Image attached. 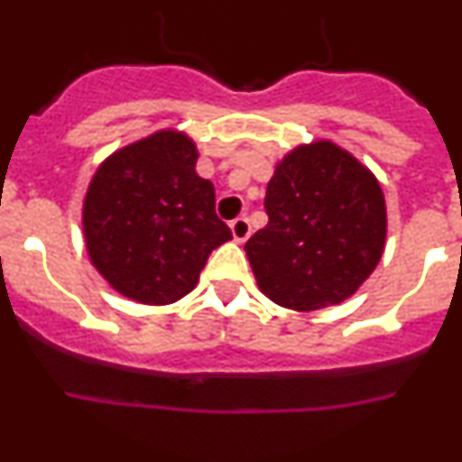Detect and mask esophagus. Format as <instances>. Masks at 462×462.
<instances>
[{"label": "esophagus", "mask_w": 462, "mask_h": 462, "mask_svg": "<svg viewBox=\"0 0 462 462\" xmlns=\"http://www.w3.org/2000/svg\"><path fill=\"white\" fill-rule=\"evenodd\" d=\"M228 226H231V234H234V238L238 240V243H245V240L250 238L252 226H250V219L247 217H236L234 222L228 224Z\"/></svg>", "instance_id": "34e87169"}]
</instances>
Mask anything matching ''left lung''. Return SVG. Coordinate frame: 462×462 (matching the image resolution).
Masks as SVG:
<instances>
[{
  "label": "left lung",
  "instance_id": "obj_1",
  "mask_svg": "<svg viewBox=\"0 0 462 462\" xmlns=\"http://www.w3.org/2000/svg\"><path fill=\"white\" fill-rule=\"evenodd\" d=\"M268 224L245 252L256 284L296 312L340 305L373 275L386 243V201L368 166L333 141L298 145L266 189Z\"/></svg>",
  "mask_w": 462,
  "mask_h": 462
}]
</instances>
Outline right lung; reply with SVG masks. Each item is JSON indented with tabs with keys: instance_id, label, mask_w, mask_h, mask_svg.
<instances>
[{
	"instance_id": "1",
	"label": "right lung",
	"mask_w": 462,
	"mask_h": 462,
	"mask_svg": "<svg viewBox=\"0 0 462 462\" xmlns=\"http://www.w3.org/2000/svg\"><path fill=\"white\" fill-rule=\"evenodd\" d=\"M196 143L159 129L106 157L83 201L92 266L122 296L171 305L191 291L208 256L231 240L215 187L196 173Z\"/></svg>"
}]
</instances>
